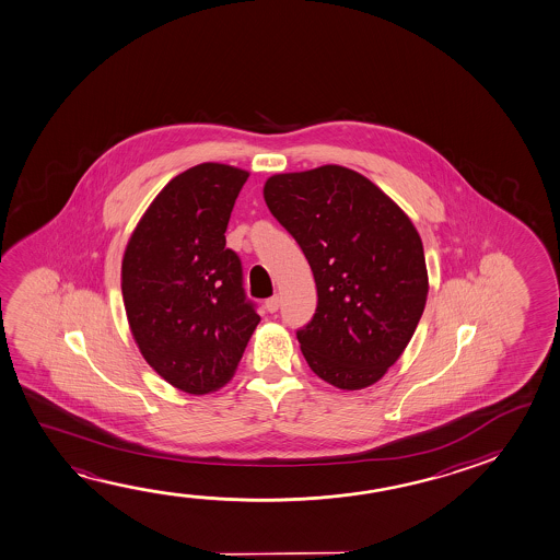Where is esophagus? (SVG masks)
<instances>
[{
    "label": "esophagus",
    "mask_w": 560,
    "mask_h": 560,
    "mask_svg": "<svg viewBox=\"0 0 560 560\" xmlns=\"http://www.w3.org/2000/svg\"><path fill=\"white\" fill-rule=\"evenodd\" d=\"M279 306H281V296H279V294H276V296H271V299H267V312H277L279 311Z\"/></svg>",
    "instance_id": "esophagus-1"
}]
</instances>
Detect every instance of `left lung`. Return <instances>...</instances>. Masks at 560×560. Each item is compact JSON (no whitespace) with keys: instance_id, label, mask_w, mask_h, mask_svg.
<instances>
[{"instance_id":"1","label":"left lung","mask_w":560,"mask_h":560,"mask_svg":"<svg viewBox=\"0 0 560 560\" xmlns=\"http://www.w3.org/2000/svg\"><path fill=\"white\" fill-rule=\"evenodd\" d=\"M264 199L316 281L318 306L296 331L308 368L341 390L375 385L402 355L428 299L418 230L343 165L271 175Z\"/></svg>"}]
</instances>
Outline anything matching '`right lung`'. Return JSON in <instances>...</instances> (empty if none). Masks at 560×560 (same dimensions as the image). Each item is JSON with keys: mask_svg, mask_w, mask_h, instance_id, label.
Segmentation results:
<instances>
[{"mask_svg": "<svg viewBox=\"0 0 560 560\" xmlns=\"http://www.w3.org/2000/svg\"><path fill=\"white\" fill-rule=\"evenodd\" d=\"M248 175L212 162L175 175L122 257L132 338L148 365L189 395L229 383L259 324L242 287V261L224 236Z\"/></svg>", "mask_w": 560, "mask_h": 560, "instance_id": "right-lung-1", "label": "right lung"}]
</instances>
